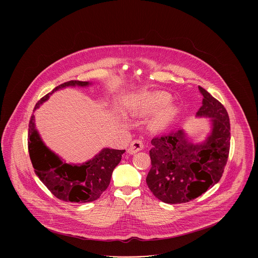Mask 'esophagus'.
<instances>
[{
  "label": "esophagus",
  "mask_w": 258,
  "mask_h": 258,
  "mask_svg": "<svg viewBox=\"0 0 258 258\" xmlns=\"http://www.w3.org/2000/svg\"><path fill=\"white\" fill-rule=\"evenodd\" d=\"M143 148H144L143 141L140 140V139H135L131 143L130 147L127 148V153L133 155V154H135V153L141 151Z\"/></svg>",
  "instance_id": "34e87169"
}]
</instances>
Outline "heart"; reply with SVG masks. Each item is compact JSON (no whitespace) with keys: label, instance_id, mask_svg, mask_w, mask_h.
Masks as SVG:
<instances>
[{"label":"heart","instance_id":"heart-1","mask_svg":"<svg viewBox=\"0 0 258 258\" xmlns=\"http://www.w3.org/2000/svg\"><path fill=\"white\" fill-rule=\"evenodd\" d=\"M167 102H168V98H166V97L162 98L160 96V97H156L152 99L150 106L152 108H160V107L166 105ZM177 112H178V108L174 105L166 107L158 115V117L156 119V123H158V125H160L161 127L167 126L169 123H171L172 120L176 116Z\"/></svg>","mask_w":258,"mask_h":258}]
</instances>
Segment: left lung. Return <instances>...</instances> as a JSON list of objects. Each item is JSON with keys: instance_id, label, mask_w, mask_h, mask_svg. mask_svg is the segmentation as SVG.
<instances>
[{"instance_id": "left-lung-1", "label": "left lung", "mask_w": 258, "mask_h": 258, "mask_svg": "<svg viewBox=\"0 0 258 258\" xmlns=\"http://www.w3.org/2000/svg\"><path fill=\"white\" fill-rule=\"evenodd\" d=\"M197 118H208L210 132L198 143L184 130L153 138L152 167L146 178L153 195L164 203L188 202L221 180L230 147V123L227 111L205 89Z\"/></svg>"}]
</instances>
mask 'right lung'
Listing matches in <instances>:
<instances>
[{
  "label": "right lung",
  "mask_w": 258,
  "mask_h": 258,
  "mask_svg": "<svg viewBox=\"0 0 258 258\" xmlns=\"http://www.w3.org/2000/svg\"><path fill=\"white\" fill-rule=\"evenodd\" d=\"M89 81L72 80L54 88L37 101L35 109L50 96L67 87H88ZM30 159L39 180L55 197L67 202L87 203L97 200L110 184L114 168L122 160L124 150L103 148L93 159L83 163H67L51 151L37 132L35 115L31 117L28 133Z\"/></svg>",
  "instance_id": "obj_1"
}]
</instances>
